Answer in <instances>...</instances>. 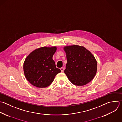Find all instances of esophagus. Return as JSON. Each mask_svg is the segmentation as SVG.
I'll use <instances>...</instances> for the list:
<instances>
[{
  "mask_svg": "<svg viewBox=\"0 0 122 122\" xmlns=\"http://www.w3.org/2000/svg\"><path fill=\"white\" fill-rule=\"evenodd\" d=\"M60 70H61V72H63L64 71V67H61V68H60Z\"/></svg>",
  "mask_w": 122,
  "mask_h": 122,
  "instance_id": "1",
  "label": "esophagus"
}]
</instances>
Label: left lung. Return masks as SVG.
Instances as JSON below:
<instances>
[{
    "label": "left lung",
    "mask_w": 122,
    "mask_h": 122,
    "mask_svg": "<svg viewBox=\"0 0 122 122\" xmlns=\"http://www.w3.org/2000/svg\"><path fill=\"white\" fill-rule=\"evenodd\" d=\"M67 64L65 74L70 81L76 86L85 85L93 79L97 64L93 55L83 46L78 45L66 46Z\"/></svg>",
    "instance_id": "1"
}]
</instances>
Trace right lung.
<instances>
[{
    "instance_id": "right-lung-1",
    "label": "right lung",
    "mask_w": 122,
    "mask_h": 122,
    "mask_svg": "<svg viewBox=\"0 0 122 122\" xmlns=\"http://www.w3.org/2000/svg\"><path fill=\"white\" fill-rule=\"evenodd\" d=\"M57 48L43 47L30 53L23 64L24 75L28 81L37 88H46L54 80L56 75L61 72L57 68L53 56Z\"/></svg>"
}]
</instances>
